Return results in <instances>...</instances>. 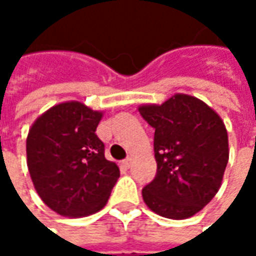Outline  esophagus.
I'll use <instances>...</instances> for the list:
<instances>
[{
  "mask_svg": "<svg viewBox=\"0 0 256 256\" xmlns=\"http://www.w3.org/2000/svg\"><path fill=\"white\" fill-rule=\"evenodd\" d=\"M134 162V160L131 158V156H128V158H125L122 161V166H125V168H130L131 165H132Z\"/></svg>",
  "mask_w": 256,
  "mask_h": 256,
  "instance_id": "34e87169",
  "label": "esophagus"
}]
</instances>
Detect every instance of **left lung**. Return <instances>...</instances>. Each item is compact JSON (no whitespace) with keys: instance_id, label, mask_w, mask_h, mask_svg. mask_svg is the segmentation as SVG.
I'll return each instance as SVG.
<instances>
[{"instance_id":"left-lung-1","label":"left lung","mask_w":256,"mask_h":256,"mask_svg":"<svg viewBox=\"0 0 256 256\" xmlns=\"http://www.w3.org/2000/svg\"><path fill=\"white\" fill-rule=\"evenodd\" d=\"M155 130L156 175L142 190L144 202L170 220H186L216 195L230 158L228 132L221 116L186 94L161 105L138 108Z\"/></svg>"}]
</instances>
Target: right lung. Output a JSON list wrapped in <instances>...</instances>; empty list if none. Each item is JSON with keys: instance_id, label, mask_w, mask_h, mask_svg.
<instances>
[{"instance_id": "1", "label": "right lung", "mask_w": 256, "mask_h": 256, "mask_svg": "<svg viewBox=\"0 0 256 256\" xmlns=\"http://www.w3.org/2000/svg\"><path fill=\"white\" fill-rule=\"evenodd\" d=\"M102 112L78 101L58 104L38 116L26 136V165L46 206L70 218L102 210L120 178L96 136Z\"/></svg>"}]
</instances>
